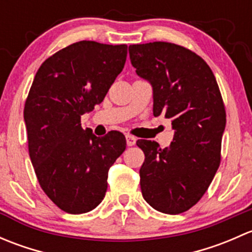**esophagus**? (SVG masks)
I'll list each match as a JSON object with an SVG mask.
<instances>
[{
	"mask_svg": "<svg viewBox=\"0 0 252 252\" xmlns=\"http://www.w3.org/2000/svg\"><path fill=\"white\" fill-rule=\"evenodd\" d=\"M126 145H128V146H133V145H135L136 142L135 136L130 135V134H126Z\"/></svg>",
	"mask_w": 252,
	"mask_h": 252,
	"instance_id": "1",
	"label": "esophagus"
}]
</instances>
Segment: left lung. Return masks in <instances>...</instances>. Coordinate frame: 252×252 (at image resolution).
I'll use <instances>...</instances> for the list:
<instances>
[{"instance_id": "left-lung-1", "label": "left lung", "mask_w": 252, "mask_h": 252, "mask_svg": "<svg viewBox=\"0 0 252 252\" xmlns=\"http://www.w3.org/2000/svg\"><path fill=\"white\" fill-rule=\"evenodd\" d=\"M139 77L154 90V116L171 119L169 147L138 140L145 161L140 187L145 201L168 215L196 205L220 163L225 108L212 70L200 56L179 45L156 41L130 45Z\"/></svg>"}]
</instances>
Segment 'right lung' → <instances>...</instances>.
<instances>
[{
	"label": "right lung",
	"mask_w": 252,
	"mask_h": 252,
	"mask_svg": "<svg viewBox=\"0 0 252 252\" xmlns=\"http://www.w3.org/2000/svg\"><path fill=\"white\" fill-rule=\"evenodd\" d=\"M126 45L79 41L48 57L35 75L24 106L29 156L39 184L72 215L100 205L108 171L124 152L121 131L94 135L80 118L100 105L126 64Z\"/></svg>",
	"instance_id": "1"
}]
</instances>
